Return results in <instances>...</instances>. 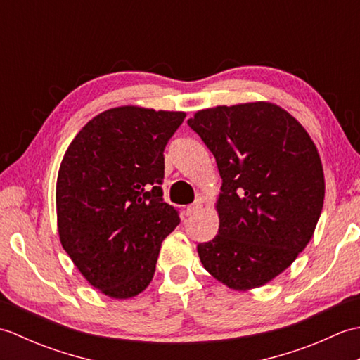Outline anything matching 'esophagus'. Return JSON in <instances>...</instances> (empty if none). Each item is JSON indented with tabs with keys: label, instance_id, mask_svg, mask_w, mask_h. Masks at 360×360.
Returning a JSON list of instances; mask_svg holds the SVG:
<instances>
[{
	"label": "esophagus",
	"instance_id": "obj_1",
	"mask_svg": "<svg viewBox=\"0 0 360 360\" xmlns=\"http://www.w3.org/2000/svg\"><path fill=\"white\" fill-rule=\"evenodd\" d=\"M201 207H202V204H201L200 200H198V201H195L193 204H190L188 207L186 209V215H187V217H193V215H196L198 212L201 210Z\"/></svg>",
	"mask_w": 360,
	"mask_h": 360
}]
</instances>
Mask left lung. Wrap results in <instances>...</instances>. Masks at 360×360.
<instances>
[{
	"label": "left lung",
	"instance_id": "obj_1",
	"mask_svg": "<svg viewBox=\"0 0 360 360\" xmlns=\"http://www.w3.org/2000/svg\"><path fill=\"white\" fill-rule=\"evenodd\" d=\"M188 125L223 179L218 233L198 244L204 269L235 290L263 286L314 235L325 198L316 143L294 116L264 101L200 110Z\"/></svg>",
	"mask_w": 360,
	"mask_h": 360
}]
</instances>
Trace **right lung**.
I'll list each match as a JSON object with an SVG mask.
<instances>
[{
	"instance_id": "right-lung-1",
	"label": "right lung",
	"mask_w": 360,
	"mask_h": 360,
	"mask_svg": "<svg viewBox=\"0 0 360 360\" xmlns=\"http://www.w3.org/2000/svg\"><path fill=\"white\" fill-rule=\"evenodd\" d=\"M184 119V111L110 108L80 129L60 164V243L89 285L116 300L150 285L160 244L179 224L160 184L164 148Z\"/></svg>"
}]
</instances>
